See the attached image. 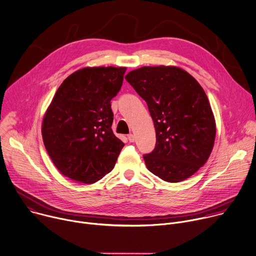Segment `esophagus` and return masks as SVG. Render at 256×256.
Returning a JSON list of instances; mask_svg holds the SVG:
<instances>
[{
    "label": "esophagus",
    "instance_id": "obj_1",
    "mask_svg": "<svg viewBox=\"0 0 256 256\" xmlns=\"http://www.w3.org/2000/svg\"><path fill=\"white\" fill-rule=\"evenodd\" d=\"M128 140H130V142H134L136 140V136H134V134H130L128 136Z\"/></svg>",
    "mask_w": 256,
    "mask_h": 256
}]
</instances>
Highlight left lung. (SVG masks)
<instances>
[{
  "mask_svg": "<svg viewBox=\"0 0 256 256\" xmlns=\"http://www.w3.org/2000/svg\"><path fill=\"white\" fill-rule=\"evenodd\" d=\"M126 81L148 104L156 128V148L144 154L150 172L178 183L207 162L215 142L216 122L199 82L177 66H144Z\"/></svg>",
  "mask_w": 256,
  "mask_h": 256,
  "instance_id": "8db88e82",
  "label": "left lung"
}]
</instances>
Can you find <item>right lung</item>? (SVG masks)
I'll return each mask as SVG.
<instances>
[{
  "instance_id": "add662e5",
  "label": "right lung",
  "mask_w": 256,
  "mask_h": 256,
  "mask_svg": "<svg viewBox=\"0 0 256 256\" xmlns=\"http://www.w3.org/2000/svg\"><path fill=\"white\" fill-rule=\"evenodd\" d=\"M126 67H85L57 90L42 122V138L58 171L92 184L114 168L124 144L114 136L110 100L120 92Z\"/></svg>"
}]
</instances>
